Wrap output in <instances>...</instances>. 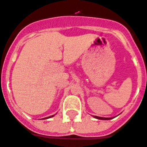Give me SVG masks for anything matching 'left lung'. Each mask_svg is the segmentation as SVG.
<instances>
[{
	"label": "left lung",
	"instance_id": "8db88e82",
	"mask_svg": "<svg viewBox=\"0 0 147 147\" xmlns=\"http://www.w3.org/2000/svg\"><path fill=\"white\" fill-rule=\"evenodd\" d=\"M93 117L96 118V119H100V120H110V119H113V118H103V117H98V116H96V115H94Z\"/></svg>",
	"mask_w": 147,
	"mask_h": 147
}]
</instances>
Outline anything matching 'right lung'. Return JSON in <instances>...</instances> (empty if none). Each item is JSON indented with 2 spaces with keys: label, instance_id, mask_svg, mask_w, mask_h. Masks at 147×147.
<instances>
[{
  "label": "right lung",
  "instance_id": "right-lung-1",
  "mask_svg": "<svg viewBox=\"0 0 147 147\" xmlns=\"http://www.w3.org/2000/svg\"><path fill=\"white\" fill-rule=\"evenodd\" d=\"M53 116H54V115H51V116H49V117H46V118H44L43 119H49V118H51V117H53Z\"/></svg>",
  "mask_w": 147,
  "mask_h": 147
}]
</instances>
